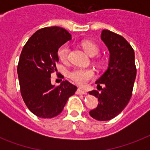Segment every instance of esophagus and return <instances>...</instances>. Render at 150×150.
<instances>
[{"mask_svg": "<svg viewBox=\"0 0 150 150\" xmlns=\"http://www.w3.org/2000/svg\"><path fill=\"white\" fill-rule=\"evenodd\" d=\"M77 93L78 94H83V95H86L87 93H86V91H85V90L82 89L81 88H79V89H77Z\"/></svg>", "mask_w": 150, "mask_h": 150, "instance_id": "esophagus-1", "label": "esophagus"}]
</instances>
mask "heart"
<instances>
[{
	"label": "heart",
	"instance_id": "1",
	"mask_svg": "<svg viewBox=\"0 0 150 150\" xmlns=\"http://www.w3.org/2000/svg\"><path fill=\"white\" fill-rule=\"evenodd\" d=\"M82 47L89 56H95L100 51V48L96 43L89 40H85L82 43ZM69 47L68 44H63L57 50V56L62 62H66L68 57ZM95 73L90 68H75L68 72V77L80 86L86 85L94 77Z\"/></svg>",
	"mask_w": 150,
	"mask_h": 150
}]
</instances>
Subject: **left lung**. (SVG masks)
Listing matches in <instances>:
<instances>
[{
	"label": "left lung",
	"mask_w": 150,
	"mask_h": 150,
	"mask_svg": "<svg viewBox=\"0 0 150 150\" xmlns=\"http://www.w3.org/2000/svg\"><path fill=\"white\" fill-rule=\"evenodd\" d=\"M101 40L109 50V64L96 82L101 92L93 90L89 93L97 97L99 101L98 106L90 110L89 114L103 121L115 117L128 103L132 95L136 67L134 50L123 36L103 29Z\"/></svg>",
	"instance_id": "left-lung-1"
}]
</instances>
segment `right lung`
I'll return each mask as SVG.
<instances>
[{"mask_svg": "<svg viewBox=\"0 0 150 150\" xmlns=\"http://www.w3.org/2000/svg\"><path fill=\"white\" fill-rule=\"evenodd\" d=\"M70 40L71 35L66 29L46 27L36 31L22 49L17 68L20 91L27 107L39 117L57 116L77 90L67 80L57 86L50 82L59 61L57 50Z\"/></svg>", "mask_w": 150, "mask_h": 150, "instance_id": "right-lung-1", "label": "right lung"}]
</instances>
